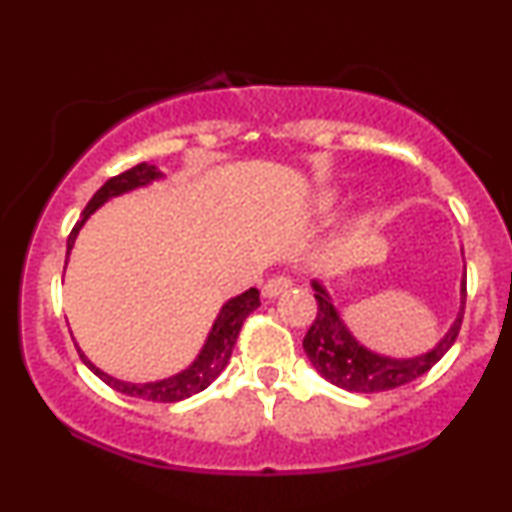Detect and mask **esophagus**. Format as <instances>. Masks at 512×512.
<instances>
[{
    "label": "esophagus",
    "mask_w": 512,
    "mask_h": 512,
    "mask_svg": "<svg viewBox=\"0 0 512 512\" xmlns=\"http://www.w3.org/2000/svg\"><path fill=\"white\" fill-rule=\"evenodd\" d=\"M291 286H293V281L289 279V276H274V279H269L267 284L262 286V296L276 298V296H281L284 291H289Z\"/></svg>",
    "instance_id": "1"
}]
</instances>
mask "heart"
I'll return each instance as SVG.
<instances>
[{
  "instance_id": "1",
  "label": "heart",
  "mask_w": 512,
  "mask_h": 512,
  "mask_svg": "<svg viewBox=\"0 0 512 512\" xmlns=\"http://www.w3.org/2000/svg\"><path fill=\"white\" fill-rule=\"evenodd\" d=\"M339 199H342V192L339 190H322L320 195H315L313 199V209L317 214H330V211L337 209Z\"/></svg>"
}]
</instances>
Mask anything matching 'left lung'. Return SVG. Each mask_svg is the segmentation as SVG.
<instances>
[{
    "label": "left lung",
    "mask_w": 512,
    "mask_h": 512,
    "mask_svg": "<svg viewBox=\"0 0 512 512\" xmlns=\"http://www.w3.org/2000/svg\"><path fill=\"white\" fill-rule=\"evenodd\" d=\"M310 286L315 291L317 317L303 339L305 356L310 358L317 373L330 380L332 385L342 387L346 392L375 395V392L395 390V387L421 378L426 370H431L440 358L448 354L462 325L464 298H467V269H464L460 279V310H457L448 332L431 349L414 356H387L368 349L346 327L337 305L332 303L327 286L320 279L310 281Z\"/></svg>",
    "instance_id": "left-lung-1"
}]
</instances>
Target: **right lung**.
Masks as SVG:
<instances>
[{"label": "right lung", "mask_w": 512, "mask_h": 512, "mask_svg": "<svg viewBox=\"0 0 512 512\" xmlns=\"http://www.w3.org/2000/svg\"><path fill=\"white\" fill-rule=\"evenodd\" d=\"M163 178H166V175H163L156 166L139 163V166L129 168V170H125V173L115 175V178H110L108 182H105L101 190L91 197V202L86 204L84 214H81V219L76 221L72 233H69L67 260H69V255H72L76 236H79V231L84 228V223L91 219V216L96 214V211L101 209L105 202H110L113 197L127 195V192L139 190V187L154 185V182L163 180ZM257 308H260V291L257 289H248V291L238 293V296L228 298V301L221 305L219 315H216L214 325H211V330L207 334V339H204L202 349H199V354L195 358H192L190 366L178 370V373L168 375V378L151 380V383H129V380L113 378V375H108L105 370L98 368L96 363H93L91 358H88L84 351L79 349V346H76V351H79L81 361L86 363V368H91V373H96L105 385H110L113 390L122 392V395L151 399V402H180V399L192 397V395H197V392L207 390V387L214 383L216 378H219V375L223 373V368L228 366V358H231V354H233V346H236L238 332H240V327H243L245 317H248L252 310H257Z\"/></svg>", "instance_id": "add662e5"}]
</instances>
